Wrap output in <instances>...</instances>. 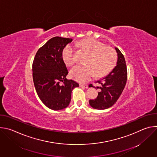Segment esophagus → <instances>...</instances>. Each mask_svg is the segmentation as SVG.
<instances>
[{
  "mask_svg": "<svg viewBox=\"0 0 157 157\" xmlns=\"http://www.w3.org/2000/svg\"><path fill=\"white\" fill-rule=\"evenodd\" d=\"M79 86L82 88H88V86L87 84H80Z\"/></svg>",
  "mask_w": 157,
  "mask_h": 157,
  "instance_id": "34e87169",
  "label": "esophagus"
}]
</instances>
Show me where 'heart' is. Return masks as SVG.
Listing matches in <instances>:
<instances>
[{
  "instance_id": "heart-1",
  "label": "heart",
  "mask_w": 157,
  "mask_h": 157,
  "mask_svg": "<svg viewBox=\"0 0 157 157\" xmlns=\"http://www.w3.org/2000/svg\"><path fill=\"white\" fill-rule=\"evenodd\" d=\"M76 47L89 54L86 66L75 65L71 69L70 76L75 80L85 82L96 75L102 77L113 69L117 62L116 51L110 47L104 46L98 40L87 38L75 43ZM62 58L64 63L70 66L75 61L76 50L71 44H68L62 51Z\"/></svg>"
}]
</instances>
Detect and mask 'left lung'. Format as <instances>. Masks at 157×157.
<instances>
[{
  "instance_id": "left-lung-1",
  "label": "left lung",
  "mask_w": 157,
  "mask_h": 157,
  "mask_svg": "<svg viewBox=\"0 0 157 157\" xmlns=\"http://www.w3.org/2000/svg\"><path fill=\"white\" fill-rule=\"evenodd\" d=\"M118 59L117 65L114 69L107 76L96 82L100 85L98 89L101 91L98 93L95 99L89 100L90 105L96 109H105L113 106L121 96L127 79V70L125 60L123 54L116 48ZM89 87H95L92 84Z\"/></svg>"
}]
</instances>
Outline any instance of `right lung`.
Here are the masks:
<instances>
[{"label": "right lung", "instance_id": "add662e5", "mask_svg": "<svg viewBox=\"0 0 157 157\" xmlns=\"http://www.w3.org/2000/svg\"><path fill=\"white\" fill-rule=\"evenodd\" d=\"M71 38L55 36L37 51L32 64L33 80L41 102L52 110L68 107L71 92L79 84L66 79L68 73L62 58V51Z\"/></svg>", "mask_w": 157, "mask_h": 157}]
</instances>
